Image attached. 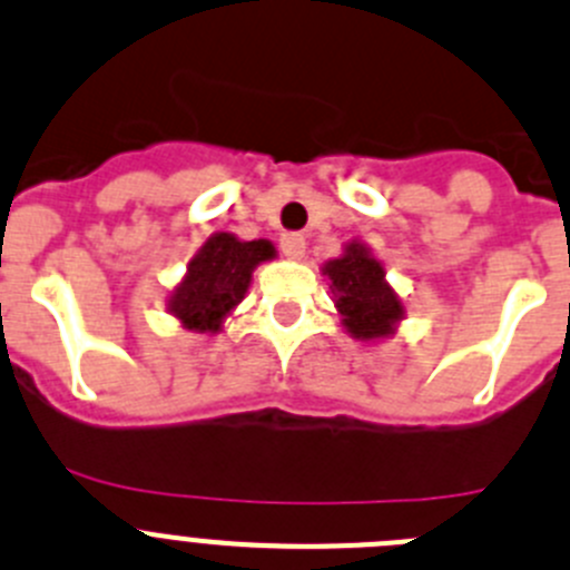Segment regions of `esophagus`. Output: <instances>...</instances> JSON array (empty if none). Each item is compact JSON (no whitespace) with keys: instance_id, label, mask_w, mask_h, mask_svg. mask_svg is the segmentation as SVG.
Returning <instances> with one entry per match:
<instances>
[{"instance_id":"esophagus-1","label":"esophagus","mask_w":570,"mask_h":570,"mask_svg":"<svg viewBox=\"0 0 570 570\" xmlns=\"http://www.w3.org/2000/svg\"><path fill=\"white\" fill-rule=\"evenodd\" d=\"M281 253L289 261H303V255H306V238L301 233H286V236H281Z\"/></svg>"}]
</instances>
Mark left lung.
<instances>
[{
  "label": "left lung",
  "mask_w": 570,
  "mask_h": 570,
  "mask_svg": "<svg viewBox=\"0 0 570 570\" xmlns=\"http://www.w3.org/2000/svg\"><path fill=\"white\" fill-rule=\"evenodd\" d=\"M321 273L328 278L340 323L354 340L380 343L399 332L405 303L385 278V264L360 238L343 244V255L326 261Z\"/></svg>",
  "instance_id": "left-lung-1"
}]
</instances>
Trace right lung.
<instances>
[{
    "mask_svg": "<svg viewBox=\"0 0 570 570\" xmlns=\"http://www.w3.org/2000/svg\"><path fill=\"white\" fill-rule=\"evenodd\" d=\"M275 258V244L267 238L242 242L233 233H213L194 258L183 281L168 295V315L196 334H216L225 328L238 303L253 284L258 264Z\"/></svg>",
    "mask_w": 570,
    "mask_h": 570,
    "instance_id": "1",
    "label": "right lung"
}]
</instances>
